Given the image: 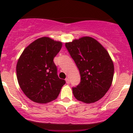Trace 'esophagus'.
<instances>
[{
  "mask_svg": "<svg viewBox=\"0 0 133 133\" xmlns=\"http://www.w3.org/2000/svg\"><path fill=\"white\" fill-rule=\"evenodd\" d=\"M65 81H66V83H67V84H69V83H70V81H69V78H66Z\"/></svg>",
  "mask_w": 133,
  "mask_h": 133,
  "instance_id": "obj_1",
  "label": "esophagus"
}]
</instances>
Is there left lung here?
Returning a JSON list of instances; mask_svg holds the SVG:
<instances>
[{
    "label": "left lung",
    "instance_id": "left-lung-1",
    "mask_svg": "<svg viewBox=\"0 0 133 133\" xmlns=\"http://www.w3.org/2000/svg\"><path fill=\"white\" fill-rule=\"evenodd\" d=\"M65 46L79 70L81 82L72 92L77 100L92 103L104 97L110 89L114 64L107 50L95 38L84 36Z\"/></svg>",
    "mask_w": 133,
    "mask_h": 133
}]
</instances>
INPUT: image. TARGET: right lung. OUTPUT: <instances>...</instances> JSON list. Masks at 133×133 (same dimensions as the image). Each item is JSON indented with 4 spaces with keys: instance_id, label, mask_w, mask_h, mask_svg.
Listing matches in <instances>:
<instances>
[{
    "instance_id": "obj_1",
    "label": "right lung",
    "mask_w": 133,
    "mask_h": 133,
    "mask_svg": "<svg viewBox=\"0 0 133 133\" xmlns=\"http://www.w3.org/2000/svg\"><path fill=\"white\" fill-rule=\"evenodd\" d=\"M62 43L42 37L29 44L21 54L16 64V75L24 95L37 103L56 99L66 81L58 78L53 59Z\"/></svg>"
}]
</instances>
